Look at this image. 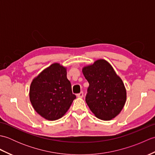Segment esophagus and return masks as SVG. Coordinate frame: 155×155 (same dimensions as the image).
Masks as SVG:
<instances>
[{"instance_id": "1", "label": "esophagus", "mask_w": 155, "mask_h": 155, "mask_svg": "<svg viewBox=\"0 0 155 155\" xmlns=\"http://www.w3.org/2000/svg\"><path fill=\"white\" fill-rule=\"evenodd\" d=\"M83 94H84V93H83V91H81L80 93H78V94H77V97H80V98H82V97H83Z\"/></svg>"}]
</instances>
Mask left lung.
<instances>
[{
    "instance_id": "left-lung-1",
    "label": "left lung",
    "mask_w": 155,
    "mask_h": 155,
    "mask_svg": "<svg viewBox=\"0 0 155 155\" xmlns=\"http://www.w3.org/2000/svg\"><path fill=\"white\" fill-rule=\"evenodd\" d=\"M83 72L89 83L85 101L91 110L103 120L117 117L126 102L127 92L112 66L101 59L84 67Z\"/></svg>"
}]
</instances>
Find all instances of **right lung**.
Returning <instances> with one entry per match:
<instances>
[{
    "label": "right lung",
    "mask_w": 155,
    "mask_h": 155,
    "mask_svg": "<svg viewBox=\"0 0 155 155\" xmlns=\"http://www.w3.org/2000/svg\"><path fill=\"white\" fill-rule=\"evenodd\" d=\"M29 97L37 113L49 120L61 118L76 98L66 68L58 63L51 64L32 81Z\"/></svg>",
    "instance_id": "right-lung-1"
}]
</instances>
